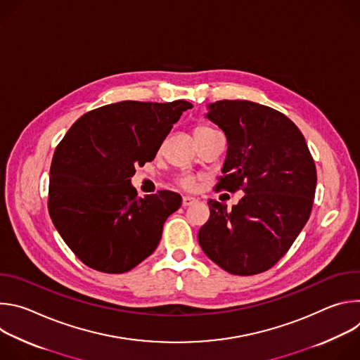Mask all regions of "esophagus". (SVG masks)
I'll return each mask as SVG.
<instances>
[{"mask_svg": "<svg viewBox=\"0 0 360 360\" xmlns=\"http://www.w3.org/2000/svg\"><path fill=\"white\" fill-rule=\"evenodd\" d=\"M195 202H196V199H195L193 196H184V198H182V205H184L185 208H186V207H191V205L195 203Z\"/></svg>", "mask_w": 360, "mask_h": 360, "instance_id": "1", "label": "esophagus"}]
</instances>
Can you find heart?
Instances as JSON below:
<instances>
[{"label": "heart", "instance_id": "b5f03b06", "mask_svg": "<svg viewBox=\"0 0 360 360\" xmlns=\"http://www.w3.org/2000/svg\"><path fill=\"white\" fill-rule=\"evenodd\" d=\"M217 131L214 129V128H211V127H208V125H198V127H195V129H193V138H195V141L196 139H202V138H207V136H210V135H212V134H215ZM196 176H193V175H182L179 179H178V184L184 188V189H186V191H192V189H195V186H196Z\"/></svg>", "mask_w": 360, "mask_h": 360}]
</instances>
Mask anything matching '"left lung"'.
Masks as SVG:
<instances>
[{"label": "left lung", "instance_id": "8db88e82", "mask_svg": "<svg viewBox=\"0 0 360 360\" xmlns=\"http://www.w3.org/2000/svg\"><path fill=\"white\" fill-rule=\"evenodd\" d=\"M207 118L226 135L224 176L217 191L245 196L226 210L210 200L198 240L224 271L249 276L271 269L311 217L316 168L299 128L282 112L245 99L208 105Z\"/></svg>", "mask_w": 360, "mask_h": 360}]
</instances>
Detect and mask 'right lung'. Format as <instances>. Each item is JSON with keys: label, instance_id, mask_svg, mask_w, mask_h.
Masks as SVG:
<instances>
[{"label": "right lung", "instance_id": "1", "mask_svg": "<svg viewBox=\"0 0 360 360\" xmlns=\"http://www.w3.org/2000/svg\"><path fill=\"white\" fill-rule=\"evenodd\" d=\"M189 108L184 99L117 102L82 115L58 143L49 169L48 211L86 266L124 274L157 249L182 198L172 191L138 198L131 176L155 158Z\"/></svg>", "mask_w": 360, "mask_h": 360}]
</instances>
